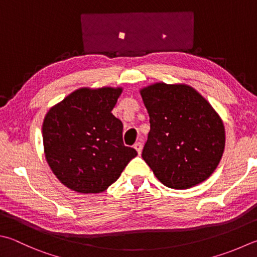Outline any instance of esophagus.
<instances>
[{"instance_id":"34e87169","label":"esophagus","mask_w":257,"mask_h":257,"mask_svg":"<svg viewBox=\"0 0 257 257\" xmlns=\"http://www.w3.org/2000/svg\"><path fill=\"white\" fill-rule=\"evenodd\" d=\"M142 148H143V145H142V143H141V142H138V143H135V144H134V149L137 150L139 154H141V152H142Z\"/></svg>"}]
</instances>
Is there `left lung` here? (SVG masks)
<instances>
[{
	"label": "left lung",
	"instance_id": "1",
	"mask_svg": "<svg viewBox=\"0 0 257 257\" xmlns=\"http://www.w3.org/2000/svg\"><path fill=\"white\" fill-rule=\"evenodd\" d=\"M150 116L142 158L164 186L189 189L216 170L225 126L204 96L187 84L160 81L140 89Z\"/></svg>",
	"mask_w": 257,
	"mask_h": 257
}]
</instances>
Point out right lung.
Instances as JSON below:
<instances>
[{
  "mask_svg": "<svg viewBox=\"0 0 257 257\" xmlns=\"http://www.w3.org/2000/svg\"><path fill=\"white\" fill-rule=\"evenodd\" d=\"M122 91V87H81L46 114V160L58 180L71 190L105 191L138 156L124 145L123 124L112 114Z\"/></svg>",
  "mask_w": 257,
  "mask_h": 257,
  "instance_id": "obj_1",
  "label": "right lung"
}]
</instances>
